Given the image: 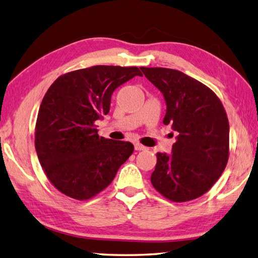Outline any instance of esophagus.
Listing matches in <instances>:
<instances>
[{
	"instance_id": "esophagus-1",
	"label": "esophagus",
	"mask_w": 258,
	"mask_h": 258,
	"mask_svg": "<svg viewBox=\"0 0 258 258\" xmlns=\"http://www.w3.org/2000/svg\"><path fill=\"white\" fill-rule=\"evenodd\" d=\"M134 147H135L136 151H144V150H146L145 146H143L142 144H139V143L134 144Z\"/></svg>"
}]
</instances>
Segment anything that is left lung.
<instances>
[{
	"label": "left lung",
	"instance_id": "8db88e82",
	"mask_svg": "<svg viewBox=\"0 0 258 258\" xmlns=\"http://www.w3.org/2000/svg\"><path fill=\"white\" fill-rule=\"evenodd\" d=\"M162 92L163 119L176 134L172 154H156L151 182L164 197L187 202L205 194L220 178L228 161L229 124L220 98L197 80L165 68H141Z\"/></svg>",
	"mask_w": 258,
	"mask_h": 258
}]
</instances>
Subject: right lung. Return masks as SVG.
Segmentation results:
<instances>
[{"label":"right lung","instance_id":"right-lung-1","mask_svg":"<svg viewBox=\"0 0 258 258\" xmlns=\"http://www.w3.org/2000/svg\"><path fill=\"white\" fill-rule=\"evenodd\" d=\"M136 75L142 76L136 67L96 65L61 75L47 90L37 114L35 150L61 193L91 199L132 155V143L98 136L95 122L109 112L113 92Z\"/></svg>","mask_w":258,"mask_h":258}]
</instances>
